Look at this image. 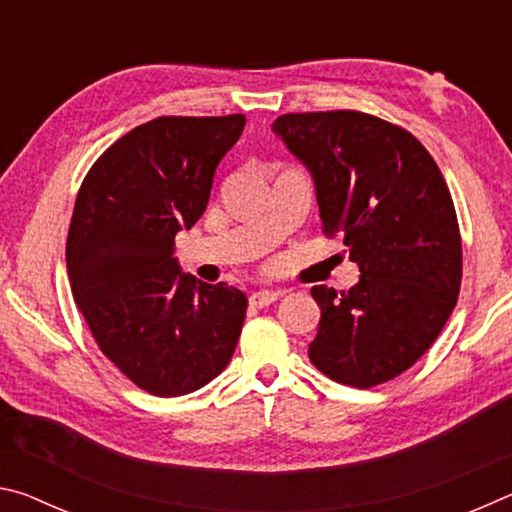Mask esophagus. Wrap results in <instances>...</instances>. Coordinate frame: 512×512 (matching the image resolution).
Instances as JSON below:
<instances>
[{
    "label": "esophagus",
    "instance_id": "34e87169",
    "mask_svg": "<svg viewBox=\"0 0 512 512\" xmlns=\"http://www.w3.org/2000/svg\"><path fill=\"white\" fill-rule=\"evenodd\" d=\"M282 293L280 291H268V289H262V291H255L253 296H250V305L253 307H268V305H273V302L280 298Z\"/></svg>",
    "mask_w": 512,
    "mask_h": 512
}]
</instances>
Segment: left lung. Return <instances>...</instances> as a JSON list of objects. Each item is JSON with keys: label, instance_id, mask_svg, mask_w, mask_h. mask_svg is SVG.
<instances>
[{"label": "left lung", "instance_id": "obj_1", "mask_svg": "<svg viewBox=\"0 0 512 512\" xmlns=\"http://www.w3.org/2000/svg\"><path fill=\"white\" fill-rule=\"evenodd\" d=\"M273 133L311 173L323 232H341L361 271L350 291L311 289L320 323L309 359L339 384H384L431 348L461 291L443 173L409 131L366 112H291Z\"/></svg>", "mask_w": 512, "mask_h": 512}]
</instances>
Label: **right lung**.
<instances>
[{
    "instance_id": "obj_1",
    "label": "right lung",
    "mask_w": 512,
    "mask_h": 512,
    "mask_svg": "<svg viewBox=\"0 0 512 512\" xmlns=\"http://www.w3.org/2000/svg\"><path fill=\"white\" fill-rule=\"evenodd\" d=\"M244 115L158 117L94 162L76 196L67 275L101 352L158 397L194 393L225 370L248 298L183 273L173 239L201 219Z\"/></svg>"
}]
</instances>
